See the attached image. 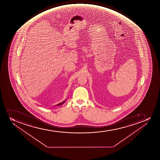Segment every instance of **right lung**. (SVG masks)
<instances>
[{
    "label": "right lung",
    "mask_w": 160,
    "mask_h": 160,
    "mask_svg": "<svg viewBox=\"0 0 160 160\" xmlns=\"http://www.w3.org/2000/svg\"><path fill=\"white\" fill-rule=\"evenodd\" d=\"M66 100H65L64 101L62 102H61V103H59V104L56 105H55V106H60V105H62V104H63V103H65V102H66Z\"/></svg>",
    "instance_id": "obj_1"
}]
</instances>
